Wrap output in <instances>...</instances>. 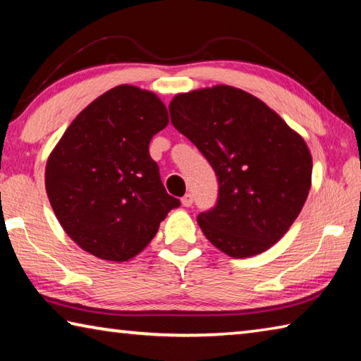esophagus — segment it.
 I'll use <instances>...</instances> for the list:
<instances>
[{
	"instance_id": "1",
	"label": "esophagus",
	"mask_w": 361,
	"mask_h": 361,
	"mask_svg": "<svg viewBox=\"0 0 361 361\" xmlns=\"http://www.w3.org/2000/svg\"><path fill=\"white\" fill-rule=\"evenodd\" d=\"M192 202H194V199H192L191 194H186V195H183V197H181V205L183 207H191Z\"/></svg>"
}]
</instances>
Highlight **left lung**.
Instances as JSON below:
<instances>
[{
	"instance_id": "obj_1",
	"label": "left lung",
	"mask_w": 361,
	"mask_h": 361,
	"mask_svg": "<svg viewBox=\"0 0 361 361\" xmlns=\"http://www.w3.org/2000/svg\"><path fill=\"white\" fill-rule=\"evenodd\" d=\"M176 130L218 176V200L200 213L204 235L232 258L259 255L295 223L312 183L304 138L264 102L232 85L178 94L169 105Z\"/></svg>"
}]
</instances>
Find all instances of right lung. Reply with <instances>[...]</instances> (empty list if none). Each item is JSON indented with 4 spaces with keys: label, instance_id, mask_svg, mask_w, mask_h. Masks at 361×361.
<instances>
[{
    "label": "right lung",
    "instance_id": "obj_1",
    "mask_svg": "<svg viewBox=\"0 0 361 361\" xmlns=\"http://www.w3.org/2000/svg\"><path fill=\"white\" fill-rule=\"evenodd\" d=\"M167 124V108L156 94L122 84L85 106L49 154V202L84 252L129 261L180 207L149 156L151 138Z\"/></svg>",
    "mask_w": 361,
    "mask_h": 361
}]
</instances>
